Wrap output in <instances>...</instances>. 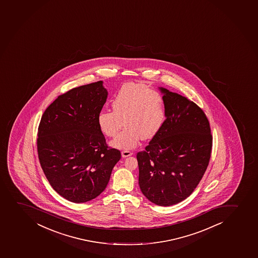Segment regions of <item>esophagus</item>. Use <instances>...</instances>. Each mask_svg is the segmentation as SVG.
<instances>
[{
  "label": "esophagus",
  "instance_id": "1",
  "mask_svg": "<svg viewBox=\"0 0 258 258\" xmlns=\"http://www.w3.org/2000/svg\"><path fill=\"white\" fill-rule=\"evenodd\" d=\"M131 155H133V152H130V151H122V157H130Z\"/></svg>",
  "mask_w": 258,
  "mask_h": 258
}]
</instances>
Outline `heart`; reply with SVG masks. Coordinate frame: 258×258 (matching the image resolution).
I'll list each match as a JSON object with an SVG mask.
<instances>
[{
	"instance_id": "obj_1",
	"label": "heart",
	"mask_w": 258,
	"mask_h": 258,
	"mask_svg": "<svg viewBox=\"0 0 258 258\" xmlns=\"http://www.w3.org/2000/svg\"><path fill=\"white\" fill-rule=\"evenodd\" d=\"M112 111L102 110L97 115L101 133L114 137L124 122L126 127L112 142L118 149H131L140 139L154 137L165 120L164 100L158 91L136 83H127L112 101Z\"/></svg>"
}]
</instances>
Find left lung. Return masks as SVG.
<instances>
[{
	"instance_id": "1",
	"label": "left lung",
	"mask_w": 258,
	"mask_h": 258,
	"mask_svg": "<svg viewBox=\"0 0 258 258\" xmlns=\"http://www.w3.org/2000/svg\"><path fill=\"white\" fill-rule=\"evenodd\" d=\"M160 90L166 119L136 157L141 192L152 203L168 207L189 197L202 180L210 161L213 136L200 106L167 89Z\"/></svg>"
}]
</instances>
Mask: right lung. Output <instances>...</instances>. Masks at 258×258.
Here are the masks:
<instances>
[{
	"instance_id": "right-lung-1",
	"label": "right lung",
	"mask_w": 258,
	"mask_h": 258,
	"mask_svg": "<svg viewBox=\"0 0 258 258\" xmlns=\"http://www.w3.org/2000/svg\"><path fill=\"white\" fill-rule=\"evenodd\" d=\"M106 97L102 81L74 88L57 96L40 119V166L54 190L69 202L98 197L121 158L119 150L107 146L97 123Z\"/></svg>"
}]
</instances>
